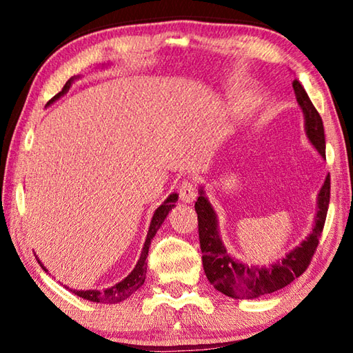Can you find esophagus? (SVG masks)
<instances>
[{
	"instance_id": "esophagus-1",
	"label": "esophagus",
	"mask_w": 353,
	"mask_h": 353,
	"mask_svg": "<svg viewBox=\"0 0 353 353\" xmlns=\"http://www.w3.org/2000/svg\"><path fill=\"white\" fill-rule=\"evenodd\" d=\"M179 197H181V200L185 201V203H192V201L197 199L196 185L191 181H183L181 186H179Z\"/></svg>"
}]
</instances>
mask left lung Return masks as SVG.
<instances>
[{"label":"left lung","mask_w":353,"mask_h":353,"mask_svg":"<svg viewBox=\"0 0 353 353\" xmlns=\"http://www.w3.org/2000/svg\"><path fill=\"white\" fill-rule=\"evenodd\" d=\"M292 88H294L299 106L303 110L306 137L325 159L326 142L321 117L317 109L314 108L301 81H292ZM199 192L200 197L194 208H196L199 220L200 249L203 253L201 261H203L208 281L214 285L215 290L234 299H256L287 287L296 277L302 276L311 264L321 232H323L329 199H331V177L329 174L319 192L316 223H314V229L310 236L294 250L285 254V258L274 262V264H270L268 267L247 265L230 256L220 238L219 221H216L214 208L205 197L203 188Z\"/></svg>","instance_id":"obj_1"}]
</instances>
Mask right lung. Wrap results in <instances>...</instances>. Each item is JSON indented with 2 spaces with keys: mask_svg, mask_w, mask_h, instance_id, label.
<instances>
[{
  "mask_svg": "<svg viewBox=\"0 0 353 353\" xmlns=\"http://www.w3.org/2000/svg\"><path fill=\"white\" fill-rule=\"evenodd\" d=\"M77 77L74 76L71 77L68 81H66L63 89L61 92H59L57 95H54V99H51L48 101V104H51L54 100L61 99V97L68 91L71 83L74 80H76ZM177 197L179 194H170L168 199L163 201V203L156 209L154 214H153V219H152V223H150V229H148V234H147V238H145V243H144V247H142V252H141V256L137 262V265H134V268L132 270V273L125 277V279H123L121 282L115 283L114 287H110L108 290L104 291H99V290H70L72 291L74 294H77L79 297L81 299H86V301H91V302H97V303H118L121 301H125L127 297H130L134 291H137L142 283H144L145 281V273H147V256H148V249H150V244H152V239L153 236L156 235L157 229L161 228V224L163 223V220L167 219L168 212L171 211V208H174V203L177 201ZM37 262H39L41 267L43 270H47L43 265L42 262L39 261V258L36 256Z\"/></svg>",
  "mask_w": 353,
  "mask_h": 353,
  "instance_id": "1",
  "label": "right lung"
}]
</instances>
